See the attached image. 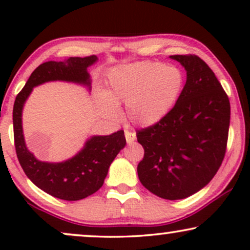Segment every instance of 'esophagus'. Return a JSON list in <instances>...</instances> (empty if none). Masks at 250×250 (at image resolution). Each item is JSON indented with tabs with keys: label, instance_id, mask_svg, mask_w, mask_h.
Returning a JSON list of instances; mask_svg holds the SVG:
<instances>
[{
	"label": "esophagus",
	"instance_id": "esophagus-1",
	"mask_svg": "<svg viewBox=\"0 0 250 250\" xmlns=\"http://www.w3.org/2000/svg\"><path fill=\"white\" fill-rule=\"evenodd\" d=\"M125 140H127V143H133L135 140H136V134L133 133V131H129V130H125Z\"/></svg>",
	"mask_w": 250,
	"mask_h": 250
}]
</instances>
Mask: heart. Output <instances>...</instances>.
Wrapping results in <instances>:
<instances>
[{
    "instance_id": "obj_1",
    "label": "heart",
    "mask_w": 250,
    "mask_h": 250,
    "mask_svg": "<svg viewBox=\"0 0 250 250\" xmlns=\"http://www.w3.org/2000/svg\"><path fill=\"white\" fill-rule=\"evenodd\" d=\"M183 75L173 65L143 61L116 67L109 74L108 88L97 100L100 111L110 120L120 117V104L133 125L149 127L168 115L179 100Z\"/></svg>"
}]
</instances>
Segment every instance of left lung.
<instances>
[{
  "label": "left lung",
  "instance_id": "left-lung-1",
  "mask_svg": "<svg viewBox=\"0 0 250 250\" xmlns=\"http://www.w3.org/2000/svg\"><path fill=\"white\" fill-rule=\"evenodd\" d=\"M187 71L174 108L136 133L145 149L141 183L166 200H182L210 182L226 154L230 103L214 71L196 55H171Z\"/></svg>",
  "mask_w": 250,
  "mask_h": 250
}]
</instances>
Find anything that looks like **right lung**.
<instances>
[{
    "label": "right lung",
    "mask_w": 250,
    "mask_h": 250,
    "mask_svg": "<svg viewBox=\"0 0 250 250\" xmlns=\"http://www.w3.org/2000/svg\"><path fill=\"white\" fill-rule=\"evenodd\" d=\"M95 62L97 56L91 55L42 63L31 73L14 103V139L20 165L36 187L57 199L77 201L96 193L103 186L111 162L125 148V131L119 130L103 136L94 135L71 159L62 162H44L37 160L27 148L22 127V111L33 89L45 82L76 83L84 85L90 91L91 79L88 67Z\"/></svg>",
    "instance_id": "right-lung-1"
}]
</instances>
